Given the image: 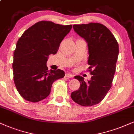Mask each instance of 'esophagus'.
<instances>
[{
	"mask_svg": "<svg viewBox=\"0 0 134 134\" xmlns=\"http://www.w3.org/2000/svg\"><path fill=\"white\" fill-rule=\"evenodd\" d=\"M65 76L66 77H69V78H72L73 77V75L71 74L70 73H66Z\"/></svg>",
	"mask_w": 134,
	"mask_h": 134,
	"instance_id": "esophagus-1",
	"label": "esophagus"
}]
</instances>
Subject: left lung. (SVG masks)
<instances>
[{
	"mask_svg": "<svg viewBox=\"0 0 134 134\" xmlns=\"http://www.w3.org/2000/svg\"><path fill=\"white\" fill-rule=\"evenodd\" d=\"M74 31L88 43V71L92 76L85 82L84 78L75 76L80 87L72 92L75 102L83 107L97 104L111 88L119 54L117 40L108 29L97 23L73 25Z\"/></svg>",
	"mask_w": 134,
	"mask_h": 134,
	"instance_id": "obj_1",
	"label": "left lung"
}]
</instances>
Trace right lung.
I'll return each instance as SVG.
<instances>
[{"label":"right lung","mask_w":134,"mask_h":134,"mask_svg":"<svg viewBox=\"0 0 134 134\" xmlns=\"http://www.w3.org/2000/svg\"><path fill=\"white\" fill-rule=\"evenodd\" d=\"M72 25L49 21L35 23L18 39L13 55V80L18 91L25 100L38 102L50 94L53 82L64 77L63 70H48V57L56 54Z\"/></svg>","instance_id":"add662e5"}]
</instances>
